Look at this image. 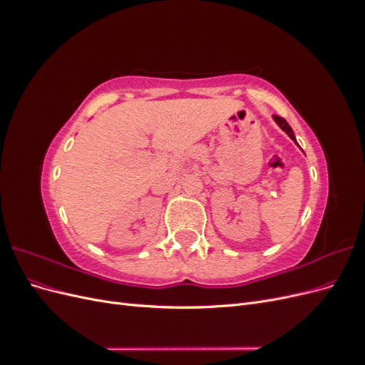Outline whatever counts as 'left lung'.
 <instances>
[{
	"label": "left lung",
	"instance_id": "obj_1",
	"mask_svg": "<svg viewBox=\"0 0 365 365\" xmlns=\"http://www.w3.org/2000/svg\"><path fill=\"white\" fill-rule=\"evenodd\" d=\"M274 120H275V123H277L286 134H288L295 143H297V140H295V135H294V132H292V129H291V126L288 125V121H286L283 117H279V115H274Z\"/></svg>",
	"mask_w": 365,
	"mask_h": 365
}]
</instances>
